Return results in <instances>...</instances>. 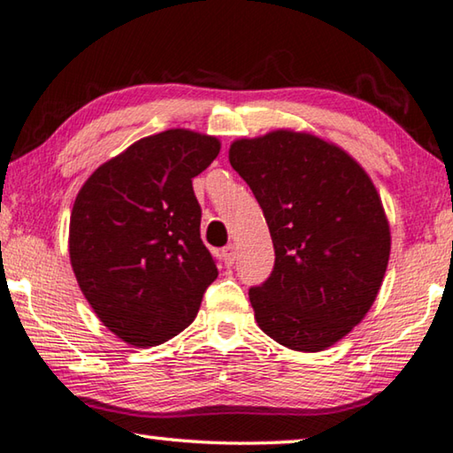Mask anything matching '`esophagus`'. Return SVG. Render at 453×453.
Wrapping results in <instances>:
<instances>
[{
  "label": "esophagus",
  "instance_id": "34e87169",
  "mask_svg": "<svg viewBox=\"0 0 453 453\" xmlns=\"http://www.w3.org/2000/svg\"><path fill=\"white\" fill-rule=\"evenodd\" d=\"M222 255H225L226 265H233L236 261V247H234V242H228L226 247H225V250H222Z\"/></svg>",
  "mask_w": 453,
  "mask_h": 453
}]
</instances>
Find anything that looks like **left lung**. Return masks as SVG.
<instances>
[{
  "mask_svg": "<svg viewBox=\"0 0 453 453\" xmlns=\"http://www.w3.org/2000/svg\"><path fill=\"white\" fill-rule=\"evenodd\" d=\"M228 160L261 204L275 247L271 277L249 291L258 327L287 349H329L363 321L388 271L380 192L351 154L311 132L239 138Z\"/></svg>",
  "mask_w": 453,
  "mask_h": 453,
  "instance_id": "obj_1",
  "label": "left lung"
}]
</instances>
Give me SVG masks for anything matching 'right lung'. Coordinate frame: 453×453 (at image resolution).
I'll return each instance as SVG.
<instances>
[{
  "label": "right lung",
  "mask_w": 453,
  "mask_h": 453,
  "mask_svg": "<svg viewBox=\"0 0 453 453\" xmlns=\"http://www.w3.org/2000/svg\"><path fill=\"white\" fill-rule=\"evenodd\" d=\"M219 152L217 136L187 128L140 138L96 168L73 200V275L124 343L154 347L187 329L219 277L192 190Z\"/></svg>",
  "instance_id": "1"
}]
</instances>
